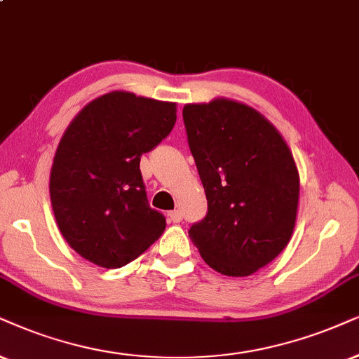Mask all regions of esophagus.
<instances>
[{"instance_id": "esophagus-1", "label": "esophagus", "mask_w": 359, "mask_h": 359, "mask_svg": "<svg viewBox=\"0 0 359 359\" xmlns=\"http://www.w3.org/2000/svg\"><path fill=\"white\" fill-rule=\"evenodd\" d=\"M170 215V220L174 222V224H179V222H182V210H174V212H170L169 213Z\"/></svg>"}]
</instances>
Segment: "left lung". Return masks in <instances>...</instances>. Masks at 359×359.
Segmentation results:
<instances>
[{
    "instance_id": "8db88e82",
    "label": "left lung",
    "mask_w": 359,
    "mask_h": 359,
    "mask_svg": "<svg viewBox=\"0 0 359 359\" xmlns=\"http://www.w3.org/2000/svg\"><path fill=\"white\" fill-rule=\"evenodd\" d=\"M184 124L208 210L189 235L208 266L248 276L287 247L297 222L300 177L270 121L247 104H185Z\"/></svg>"
}]
</instances>
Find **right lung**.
Instances as JSON below:
<instances>
[{
	"instance_id": "add662e5",
	"label": "right lung",
	"mask_w": 359,
	"mask_h": 359,
	"mask_svg": "<svg viewBox=\"0 0 359 359\" xmlns=\"http://www.w3.org/2000/svg\"><path fill=\"white\" fill-rule=\"evenodd\" d=\"M175 102L112 90L72 119L54 156L49 194L62 237L86 260L121 269L165 230L147 202L140 156L170 134Z\"/></svg>"
}]
</instances>
